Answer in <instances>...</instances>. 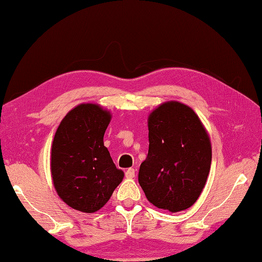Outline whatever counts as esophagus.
Masks as SVG:
<instances>
[{
  "instance_id": "34e87169",
  "label": "esophagus",
  "mask_w": 262,
  "mask_h": 262,
  "mask_svg": "<svg viewBox=\"0 0 262 262\" xmlns=\"http://www.w3.org/2000/svg\"><path fill=\"white\" fill-rule=\"evenodd\" d=\"M135 174H136V171L135 168H127V170L125 171V177L126 178H135Z\"/></svg>"
}]
</instances>
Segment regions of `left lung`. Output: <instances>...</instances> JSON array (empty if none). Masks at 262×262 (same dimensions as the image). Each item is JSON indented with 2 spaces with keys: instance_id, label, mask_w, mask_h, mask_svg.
I'll return each mask as SVG.
<instances>
[{
  "instance_id": "obj_1",
  "label": "left lung",
  "mask_w": 262,
  "mask_h": 262,
  "mask_svg": "<svg viewBox=\"0 0 262 262\" xmlns=\"http://www.w3.org/2000/svg\"><path fill=\"white\" fill-rule=\"evenodd\" d=\"M148 154L138 182L147 200L172 213L198 200L212 162L206 128L190 106L170 100L148 115Z\"/></svg>"
}]
</instances>
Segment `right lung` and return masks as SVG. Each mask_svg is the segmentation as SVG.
<instances>
[{"label":"right lung","instance_id":"1","mask_svg":"<svg viewBox=\"0 0 262 262\" xmlns=\"http://www.w3.org/2000/svg\"><path fill=\"white\" fill-rule=\"evenodd\" d=\"M111 114L98 104H78L57 127L50 170L55 190L68 206L83 213L100 210L122 183L124 172L104 146Z\"/></svg>","mask_w":262,"mask_h":262}]
</instances>
